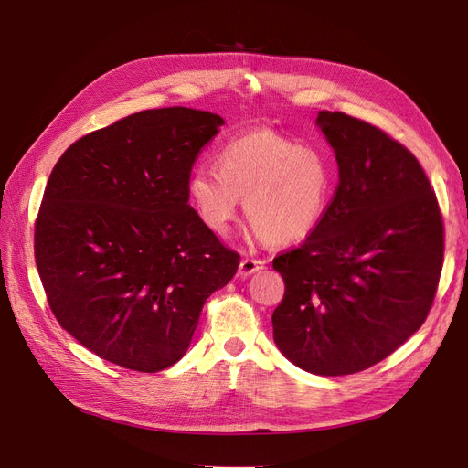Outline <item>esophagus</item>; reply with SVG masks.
I'll list each match as a JSON object with an SVG mask.
<instances>
[{"label": "esophagus", "instance_id": "1", "mask_svg": "<svg viewBox=\"0 0 468 468\" xmlns=\"http://www.w3.org/2000/svg\"><path fill=\"white\" fill-rule=\"evenodd\" d=\"M263 267H265V261H263V260H258V258H244L242 261H239L238 273L242 275V277H250L251 273L261 271Z\"/></svg>", "mask_w": 468, "mask_h": 468}]
</instances>
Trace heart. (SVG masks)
I'll use <instances>...</instances> for the list:
<instances>
[{"mask_svg": "<svg viewBox=\"0 0 468 468\" xmlns=\"http://www.w3.org/2000/svg\"><path fill=\"white\" fill-rule=\"evenodd\" d=\"M334 191L328 155L271 131L230 138L217 154V167H193L187 183L191 207L208 230L229 232L244 199L246 218L273 246H291L313 234Z\"/></svg>", "mask_w": 468, "mask_h": 468, "instance_id": "heart-1", "label": "heart"}]
</instances>
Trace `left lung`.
Instances as JSON below:
<instances>
[{"label": "left lung", "instance_id": "8db88e82", "mask_svg": "<svg viewBox=\"0 0 468 468\" xmlns=\"http://www.w3.org/2000/svg\"><path fill=\"white\" fill-rule=\"evenodd\" d=\"M339 183L318 229L273 269L285 294L273 339L301 369H369L426 322L443 269L445 229L423 167L399 140L342 111H320Z\"/></svg>", "mask_w": 468, "mask_h": 468}]
</instances>
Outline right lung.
Returning <instances> with one entry per match:
<instances>
[{
	"instance_id": "1",
	"label": "right lung",
	"mask_w": 468,
	"mask_h": 468,
	"mask_svg": "<svg viewBox=\"0 0 468 468\" xmlns=\"http://www.w3.org/2000/svg\"><path fill=\"white\" fill-rule=\"evenodd\" d=\"M222 124L187 107L140 111L81 136L52 169L35 220L38 275L54 318L109 363H177L205 301L238 271L239 253L187 193Z\"/></svg>"
}]
</instances>
